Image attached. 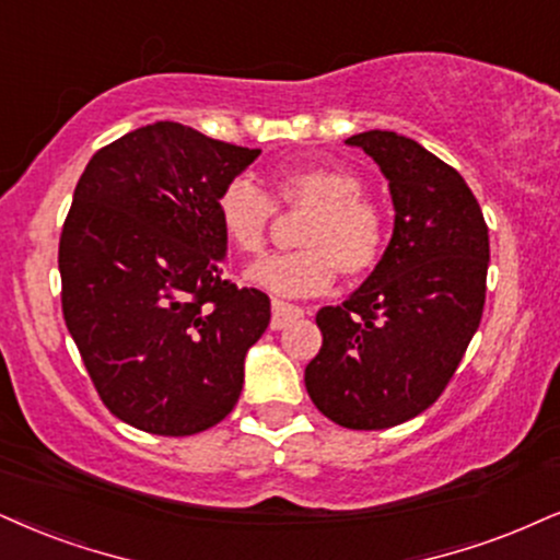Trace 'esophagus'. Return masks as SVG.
<instances>
[{
    "label": "esophagus",
    "mask_w": 560,
    "mask_h": 560,
    "mask_svg": "<svg viewBox=\"0 0 560 560\" xmlns=\"http://www.w3.org/2000/svg\"><path fill=\"white\" fill-rule=\"evenodd\" d=\"M303 316V308L301 306H293V303H285L280 299L272 301V322H269V327L272 329H285L288 324L301 319Z\"/></svg>",
    "instance_id": "34e87169"
}]
</instances>
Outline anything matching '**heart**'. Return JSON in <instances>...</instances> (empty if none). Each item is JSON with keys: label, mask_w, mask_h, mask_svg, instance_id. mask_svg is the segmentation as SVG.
Returning a JSON list of instances; mask_svg holds the SVG:
<instances>
[{"label": "heart", "mask_w": 560, "mask_h": 560, "mask_svg": "<svg viewBox=\"0 0 560 560\" xmlns=\"http://www.w3.org/2000/svg\"><path fill=\"white\" fill-rule=\"evenodd\" d=\"M275 210H306L295 244L246 272L257 288L278 295H316L332 288L337 269L358 280L374 272L386 248V218L363 195L355 171L335 163H301L272 171L261 191L246 178L228 182L215 199V218L236 252L259 254Z\"/></svg>", "instance_id": "heart-1"}]
</instances>
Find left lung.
Instances as JSON below:
<instances>
[{"mask_svg":"<svg viewBox=\"0 0 560 560\" xmlns=\"http://www.w3.org/2000/svg\"><path fill=\"white\" fill-rule=\"evenodd\" d=\"M389 178L395 233L369 280L316 314L322 350L306 392L337 425L382 431L428 410L478 332L491 246L478 199L457 171L410 137L345 140Z\"/></svg>","mask_w":560,"mask_h":560,"instance_id":"8db88e82","label":"left lung"}]
</instances>
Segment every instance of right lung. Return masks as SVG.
Segmentation results:
<instances>
[{
	"label": "right lung",
	"instance_id": "1",
	"mask_svg": "<svg viewBox=\"0 0 560 560\" xmlns=\"http://www.w3.org/2000/svg\"><path fill=\"white\" fill-rule=\"evenodd\" d=\"M261 150L155 121L90 158L59 238L61 312L103 405L191 436L238 402L269 299L223 278L215 199Z\"/></svg>",
	"mask_w": 560,
	"mask_h": 560
}]
</instances>
